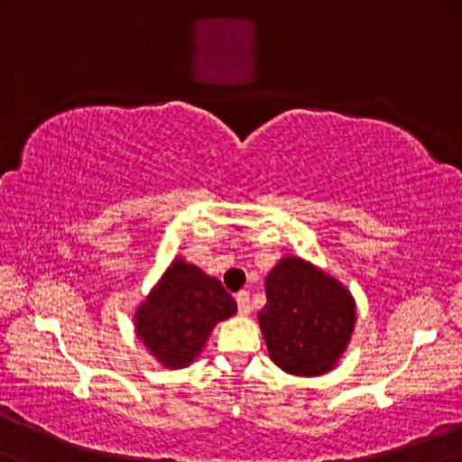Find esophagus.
I'll use <instances>...</instances> for the list:
<instances>
[{"instance_id":"obj_1","label":"esophagus","mask_w":462,"mask_h":462,"mask_svg":"<svg viewBox=\"0 0 462 462\" xmlns=\"http://www.w3.org/2000/svg\"><path fill=\"white\" fill-rule=\"evenodd\" d=\"M236 304H238V312L240 314H248L251 312V298H248L246 290H240L236 294Z\"/></svg>"}]
</instances>
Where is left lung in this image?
I'll use <instances>...</instances> for the list:
<instances>
[{
  "mask_svg": "<svg viewBox=\"0 0 462 462\" xmlns=\"http://www.w3.org/2000/svg\"><path fill=\"white\" fill-rule=\"evenodd\" d=\"M259 312L271 360L296 376H319L346 351L356 302L343 285L298 257L282 259L265 280Z\"/></svg>",
  "mask_w": 462,
  "mask_h": 462,
  "instance_id": "obj_1",
  "label": "left lung"
}]
</instances>
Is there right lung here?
Wrapping results in <instances>:
<instances>
[{
  "label": "right lung",
  "mask_w": 462,
  "mask_h": 462,
  "mask_svg": "<svg viewBox=\"0 0 462 462\" xmlns=\"http://www.w3.org/2000/svg\"><path fill=\"white\" fill-rule=\"evenodd\" d=\"M236 302L222 282L177 259L135 312V331L166 368L191 364L217 320L230 319Z\"/></svg>",
  "instance_id": "right-lung-1"
}]
</instances>
